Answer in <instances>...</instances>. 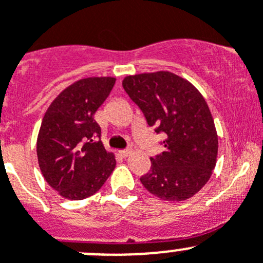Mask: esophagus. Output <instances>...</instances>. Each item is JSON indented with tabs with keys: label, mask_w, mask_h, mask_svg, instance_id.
<instances>
[{
	"label": "esophagus",
	"mask_w": 263,
	"mask_h": 263,
	"mask_svg": "<svg viewBox=\"0 0 263 263\" xmlns=\"http://www.w3.org/2000/svg\"><path fill=\"white\" fill-rule=\"evenodd\" d=\"M119 154L123 157V158H126V157H128L129 154H131V151H129V149H124V151H120Z\"/></svg>",
	"instance_id": "obj_1"
}]
</instances>
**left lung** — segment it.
<instances>
[{
  "instance_id": "1",
  "label": "left lung",
  "mask_w": 263,
  "mask_h": 263,
  "mask_svg": "<svg viewBox=\"0 0 263 263\" xmlns=\"http://www.w3.org/2000/svg\"><path fill=\"white\" fill-rule=\"evenodd\" d=\"M122 84L146 123L165 134V152L152 157L151 170L140 181L162 200H188L208 183L217 163L218 136L205 98L168 71L129 75Z\"/></svg>"
}]
</instances>
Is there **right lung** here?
Segmentation results:
<instances>
[{
  "label": "right lung",
  "instance_id": "obj_1",
  "mask_svg": "<svg viewBox=\"0 0 263 263\" xmlns=\"http://www.w3.org/2000/svg\"><path fill=\"white\" fill-rule=\"evenodd\" d=\"M115 84L114 78H85L58 95L41 122L37 159L44 178L68 200H83L104 185L115 167L114 154L100 141L95 114Z\"/></svg>",
  "mask_w": 263,
  "mask_h": 263
}]
</instances>
